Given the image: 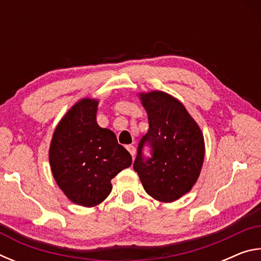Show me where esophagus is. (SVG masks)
<instances>
[{
	"instance_id": "1",
	"label": "esophagus",
	"mask_w": 261,
	"mask_h": 261,
	"mask_svg": "<svg viewBox=\"0 0 261 261\" xmlns=\"http://www.w3.org/2000/svg\"><path fill=\"white\" fill-rule=\"evenodd\" d=\"M126 149H127V151H129V153L131 154L132 156H134L135 154H136V147H135V146H132V145H127V146H126Z\"/></svg>"
}]
</instances>
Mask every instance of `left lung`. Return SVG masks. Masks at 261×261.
Wrapping results in <instances>:
<instances>
[{"label": "left lung", "instance_id": "obj_1", "mask_svg": "<svg viewBox=\"0 0 261 261\" xmlns=\"http://www.w3.org/2000/svg\"><path fill=\"white\" fill-rule=\"evenodd\" d=\"M148 116L149 129L140 140L134 169L149 196L173 202L191 191L199 178L205 158V140L199 125L173 95L162 91L139 93ZM145 141L152 158L141 154Z\"/></svg>", "mask_w": 261, "mask_h": 261}]
</instances>
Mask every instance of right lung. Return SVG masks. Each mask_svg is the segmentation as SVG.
Segmentation results:
<instances>
[{"instance_id":"obj_1","label":"right lung","mask_w":261,"mask_h":261,"mask_svg":"<svg viewBox=\"0 0 261 261\" xmlns=\"http://www.w3.org/2000/svg\"><path fill=\"white\" fill-rule=\"evenodd\" d=\"M99 101L84 98L59 122L49 146L56 184L73 204L94 207L112 192V179L132 163L130 153L109 129L99 126Z\"/></svg>"}]
</instances>
